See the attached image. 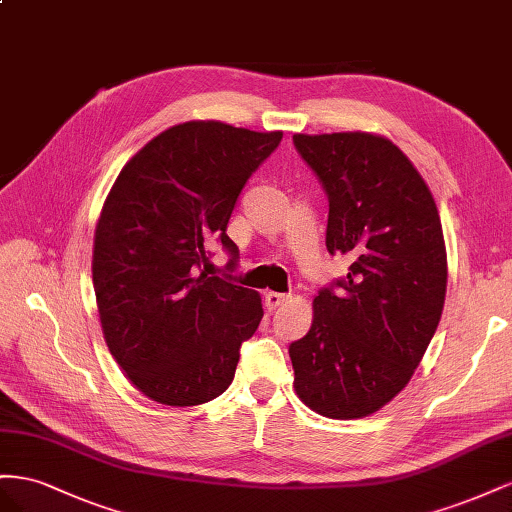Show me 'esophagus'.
Wrapping results in <instances>:
<instances>
[{"label": "esophagus", "instance_id": "34e87169", "mask_svg": "<svg viewBox=\"0 0 512 512\" xmlns=\"http://www.w3.org/2000/svg\"><path fill=\"white\" fill-rule=\"evenodd\" d=\"M266 306L268 309H276V306H281L283 302L289 300L287 294H279V291H266Z\"/></svg>", "mask_w": 512, "mask_h": 512}]
</instances>
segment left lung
<instances>
[{"label": "left lung", "instance_id": "8db88e82", "mask_svg": "<svg viewBox=\"0 0 512 512\" xmlns=\"http://www.w3.org/2000/svg\"><path fill=\"white\" fill-rule=\"evenodd\" d=\"M328 195L326 248L347 255L321 287L311 330L289 345L298 397L328 418H362L405 388L440 324V214L407 156L369 133L294 135Z\"/></svg>", "mask_w": 512, "mask_h": 512}]
</instances>
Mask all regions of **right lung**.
<instances>
[{
  "label": "right lung",
  "instance_id": "obj_1",
  "mask_svg": "<svg viewBox=\"0 0 512 512\" xmlns=\"http://www.w3.org/2000/svg\"><path fill=\"white\" fill-rule=\"evenodd\" d=\"M283 133L186 122L154 137L120 171L94 236V291L109 352L145 397L201 405L236 375L264 309L257 291L201 266L238 246L229 216Z\"/></svg>",
  "mask_w": 512,
  "mask_h": 512
}]
</instances>
